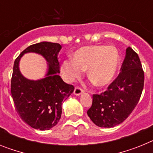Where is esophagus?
I'll return each instance as SVG.
<instances>
[{
	"mask_svg": "<svg viewBox=\"0 0 153 153\" xmlns=\"http://www.w3.org/2000/svg\"><path fill=\"white\" fill-rule=\"evenodd\" d=\"M83 93V90H82V89L80 88V87H76L75 89H74V95L76 96H79L81 95L82 93Z\"/></svg>",
	"mask_w": 153,
	"mask_h": 153,
	"instance_id": "esophagus-1",
	"label": "esophagus"
}]
</instances>
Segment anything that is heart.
<instances>
[{
  "instance_id": "obj_1",
  "label": "heart",
  "mask_w": 153,
  "mask_h": 153,
  "mask_svg": "<svg viewBox=\"0 0 153 153\" xmlns=\"http://www.w3.org/2000/svg\"><path fill=\"white\" fill-rule=\"evenodd\" d=\"M120 68V54L113 46L92 45L79 48L73 59L63 61L62 71L65 79L72 82L79 77L83 70L94 86L102 88L112 83Z\"/></svg>"
}]
</instances>
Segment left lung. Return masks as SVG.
<instances>
[{"label": "left lung", "mask_w": 153, "mask_h": 153, "mask_svg": "<svg viewBox=\"0 0 153 153\" xmlns=\"http://www.w3.org/2000/svg\"><path fill=\"white\" fill-rule=\"evenodd\" d=\"M117 79L100 94H93L87 115L100 127L111 128L122 123L137 105L144 86V72L140 57L131 47Z\"/></svg>", "instance_id": "left-lung-1"}]
</instances>
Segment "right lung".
<instances>
[{
	"instance_id": "right-lung-1",
	"label": "right lung",
	"mask_w": 153,
	"mask_h": 153,
	"mask_svg": "<svg viewBox=\"0 0 153 153\" xmlns=\"http://www.w3.org/2000/svg\"><path fill=\"white\" fill-rule=\"evenodd\" d=\"M60 44L40 42L24 50L14 61L11 78L12 98L17 113L33 129L48 130L56 126L62 114V103L71 95L74 87L63 82L60 74L58 53ZM27 52H36L45 58V77L37 81L27 79L21 74L19 63Z\"/></svg>"
}]
</instances>
